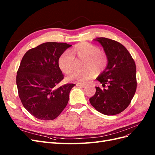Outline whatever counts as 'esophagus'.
Wrapping results in <instances>:
<instances>
[{
  "label": "esophagus",
  "instance_id": "esophagus-1",
  "mask_svg": "<svg viewBox=\"0 0 155 155\" xmlns=\"http://www.w3.org/2000/svg\"><path fill=\"white\" fill-rule=\"evenodd\" d=\"M77 86L81 88H85L87 87L86 85H83V84H77Z\"/></svg>",
  "mask_w": 155,
  "mask_h": 155
}]
</instances>
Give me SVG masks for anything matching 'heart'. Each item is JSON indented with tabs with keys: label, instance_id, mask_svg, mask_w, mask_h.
I'll return each mask as SVG.
<instances>
[{
	"label": "heart",
	"instance_id": "1",
	"mask_svg": "<svg viewBox=\"0 0 155 155\" xmlns=\"http://www.w3.org/2000/svg\"><path fill=\"white\" fill-rule=\"evenodd\" d=\"M76 60H84L82 71H75L68 79L78 84H85L95 75V72L104 70L108 63V57L98 46L88 43H81L75 45L60 56L58 65L60 70L65 74L71 73L76 66Z\"/></svg>",
	"mask_w": 155,
	"mask_h": 155
}]
</instances>
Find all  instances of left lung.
Returning <instances> with one entry per match:
<instances>
[{"label": "left lung", "instance_id": "left-lung-1", "mask_svg": "<svg viewBox=\"0 0 155 155\" xmlns=\"http://www.w3.org/2000/svg\"><path fill=\"white\" fill-rule=\"evenodd\" d=\"M108 57V63L96 79L103 87H96V93L91 97V104L105 115H116L129 106L137 87L136 64L125 46L116 41L97 37Z\"/></svg>", "mask_w": 155, "mask_h": 155}]
</instances>
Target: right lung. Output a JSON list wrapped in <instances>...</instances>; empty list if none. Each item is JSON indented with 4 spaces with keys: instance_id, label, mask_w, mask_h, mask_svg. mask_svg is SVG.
Returning <instances> with one entry per match:
<instances>
[{
    "instance_id": "add662e5",
    "label": "right lung",
    "mask_w": 155,
    "mask_h": 155,
    "mask_svg": "<svg viewBox=\"0 0 155 155\" xmlns=\"http://www.w3.org/2000/svg\"><path fill=\"white\" fill-rule=\"evenodd\" d=\"M72 45L48 42L27 51L18 69V96L25 109L36 118L52 120L66 107L75 84L58 87L64 78L58 65L61 55Z\"/></svg>"
}]
</instances>
